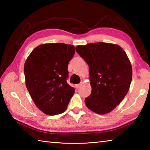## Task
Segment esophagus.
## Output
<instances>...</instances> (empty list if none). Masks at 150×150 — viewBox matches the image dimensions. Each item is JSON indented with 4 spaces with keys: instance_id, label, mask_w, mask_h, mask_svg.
I'll use <instances>...</instances> for the list:
<instances>
[{
    "instance_id": "34e87169",
    "label": "esophagus",
    "mask_w": 150,
    "mask_h": 150,
    "mask_svg": "<svg viewBox=\"0 0 150 150\" xmlns=\"http://www.w3.org/2000/svg\"><path fill=\"white\" fill-rule=\"evenodd\" d=\"M81 84H76V85L75 86V88H76V89H78V88H79V87L81 86Z\"/></svg>"
}]
</instances>
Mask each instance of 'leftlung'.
<instances>
[{
	"instance_id": "8db88e82",
	"label": "left lung",
	"mask_w": 150,
	"mask_h": 150,
	"mask_svg": "<svg viewBox=\"0 0 150 150\" xmlns=\"http://www.w3.org/2000/svg\"><path fill=\"white\" fill-rule=\"evenodd\" d=\"M75 50L89 66L92 90L86 105L98 114L110 113L125 97L132 82V68L126 52L105 42L77 46Z\"/></svg>"
}]
</instances>
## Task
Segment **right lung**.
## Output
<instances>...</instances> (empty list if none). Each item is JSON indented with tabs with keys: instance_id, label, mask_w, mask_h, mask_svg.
Masks as SVG:
<instances>
[{
	"instance_id": "1",
	"label": "right lung",
	"mask_w": 150,
	"mask_h": 150,
	"mask_svg": "<svg viewBox=\"0 0 150 150\" xmlns=\"http://www.w3.org/2000/svg\"><path fill=\"white\" fill-rule=\"evenodd\" d=\"M73 45L44 44L35 47L24 64L28 91L38 108L49 115L64 112L75 89L67 83Z\"/></svg>"
}]
</instances>
